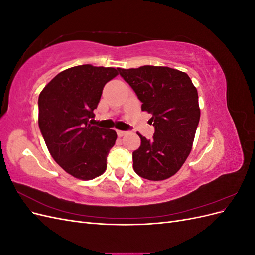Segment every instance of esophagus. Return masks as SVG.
<instances>
[{"mask_svg":"<svg viewBox=\"0 0 255 255\" xmlns=\"http://www.w3.org/2000/svg\"><path fill=\"white\" fill-rule=\"evenodd\" d=\"M128 132H125V130H117V135L118 137H123L125 135H127Z\"/></svg>","mask_w":255,"mask_h":255,"instance_id":"obj_1","label":"esophagus"}]
</instances>
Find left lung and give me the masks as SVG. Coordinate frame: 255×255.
Wrapping results in <instances>:
<instances>
[{
	"label": "left lung",
	"mask_w": 255,
	"mask_h": 255,
	"mask_svg": "<svg viewBox=\"0 0 255 255\" xmlns=\"http://www.w3.org/2000/svg\"><path fill=\"white\" fill-rule=\"evenodd\" d=\"M119 73L152 115L155 128L151 140L138 134L139 148L133 152L135 172L150 181L169 179L188 157L200 120L198 91L189 76L169 67L142 66Z\"/></svg>",
	"instance_id": "8db88e82"
}]
</instances>
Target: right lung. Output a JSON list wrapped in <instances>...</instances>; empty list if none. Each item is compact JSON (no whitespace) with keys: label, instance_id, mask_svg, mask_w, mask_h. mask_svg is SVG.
Returning a JSON list of instances; mask_svg holds the SVG:
<instances>
[{"label":"right lung","instance_id":"add662e5","mask_svg":"<svg viewBox=\"0 0 255 255\" xmlns=\"http://www.w3.org/2000/svg\"><path fill=\"white\" fill-rule=\"evenodd\" d=\"M119 74L112 67L82 65L58 73L38 99V123L54 160L79 180L88 181L106 170V157L117 133L88 123L103 87Z\"/></svg>","mask_w":255,"mask_h":255}]
</instances>
